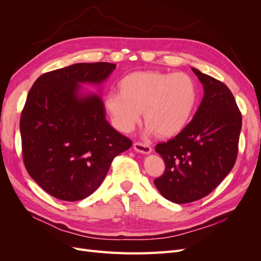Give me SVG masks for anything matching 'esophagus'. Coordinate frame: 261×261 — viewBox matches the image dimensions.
<instances>
[{"instance_id":"esophagus-1","label":"esophagus","mask_w":261,"mask_h":261,"mask_svg":"<svg viewBox=\"0 0 261 261\" xmlns=\"http://www.w3.org/2000/svg\"><path fill=\"white\" fill-rule=\"evenodd\" d=\"M134 149L136 150L138 152L141 153H150L151 152V147H150L148 144H144V143H134Z\"/></svg>"}]
</instances>
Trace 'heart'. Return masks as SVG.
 Wrapping results in <instances>:
<instances>
[{"instance_id":"b5f03b06","label":"heart","mask_w":261,"mask_h":261,"mask_svg":"<svg viewBox=\"0 0 261 261\" xmlns=\"http://www.w3.org/2000/svg\"><path fill=\"white\" fill-rule=\"evenodd\" d=\"M197 88L184 73L168 74L156 70L135 72L118 83V91L106 97V108L123 132H132L144 111L149 132L172 137L183 130L194 113Z\"/></svg>"}]
</instances>
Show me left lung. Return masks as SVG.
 Listing matches in <instances>:
<instances>
[{"label":"left lung","instance_id":"1","mask_svg":"<svg viewBox=\"0 0 261 261\" xmlns=\"http://www.w3.org/2000/svg\"><path fill=\"white\" fill-rule=\"evenodd\" d=\"M192 69L203 85L201 103L183 130L154 148L165 164L154 185L175 203L199 200L224 179L238 158L242 128V113L227 86Z\"/></svg>","mask_w":261,"mask_h":261}]
</instances>
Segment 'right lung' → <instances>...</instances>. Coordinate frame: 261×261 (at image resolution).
I'll list each match as a JSON object with an SVG mask.
<instances>
[{"instance_id":"obj_1","label":"right lung","mask_w":261,"mask_h":261,"mask_svg":"<svg viewBox=\"0 0 261 261\" xmlns=\"http://www.w3.org/2000/svg\"><path fill=\"white\" fill-rule=\"evenodd\" d=\"M107 62L78 63L42 74L20 116L22 160L29 175L55 198L82 200L101 185L132 140L106 121L98 96L81 98L78 83L100 84L115 69Z\"/></svg>"}]
</instances>
